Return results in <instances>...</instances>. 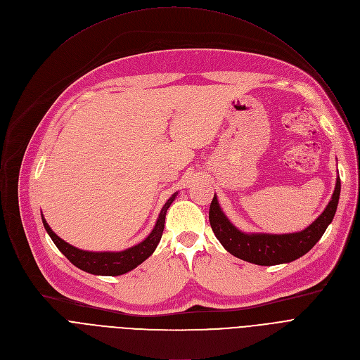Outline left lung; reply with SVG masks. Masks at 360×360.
Here are the masks:
<instances>
[{
	"mask_svg": "<svg viewBox=\"0 0 360 360\" xmlns=\"http://www.w3.org/2000/svg\"><path fill=\"white\" fill-rule=\"evenodd\" d=\"M340 196L338 172L335 191L323 212L307 228L292 233L242 232L224 214L217 195L210 207V222L217 239L236 258L261 266L289 264L309 252L333 221Z\"/></svg>",
	"mask_w": 360,
	"mask_h": 360,
	"instance_id": "8db88e82",
	"label": "left lung"
}]
</instances>
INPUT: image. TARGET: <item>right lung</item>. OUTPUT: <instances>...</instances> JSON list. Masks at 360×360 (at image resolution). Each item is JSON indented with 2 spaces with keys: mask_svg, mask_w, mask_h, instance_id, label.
Here are the masks:
<instances>
[{
  "mask_svg": "<svg viewBox=\"0 0 360 360\" xmlns=\"http://www.w3.org/2000/svg\"><path fill=\"white\" fill-rule=\"evenodd\" d=\"M176 195H178V192H175L165 202V205L160 212V217L157 219V224L150 231V233L138 245L131 246L124 250H120V252H111V250L110 252H92V250L78 249V248L70 245L68 242H65L64 239H61L53 229H51L44 218V215H41V218H42L44 228L48 232V235L51 236V239H53L56 246L65 255V258L72 265H75L81 271L92 274V275L118 276V275H124V274L135 269L145 259H148L149 256L153 253V250L157 249V246L161 240L162 232H164L167 211L171 207V203L175 200Z\"/></svg>",
  "mask_w": 360,
  "mask_h": 360,
  "instance_id": "1",
  "label": "right lung"
}]
</instances>
